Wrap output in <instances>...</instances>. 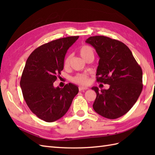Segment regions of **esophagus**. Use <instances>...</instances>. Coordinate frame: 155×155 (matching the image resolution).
I'll return each instance as SVG.
<instances>
[{
    "label": "esophagus",
    "instance_id": "esophagus-1",
    "mask_svg": "<svg viewBox=\"0 0 155 155\" xmlns=\"http://www.w3.org/2000/svg\"><path fill=\"white\" fill-rule=\"evenodd\" d=\"M87 89H88L87 87H78V90H79V91H86Z\"/></svg>",
    "mask_w": 155,
    "mask_h": 155
}]
</instances>
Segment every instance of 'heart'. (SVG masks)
Segmentation results:
<instances>
[{"instance_id":"b5f03b06","label":"heart","mask_w":155,"mask_h":155,"mask_svg":"<svg viewBox=\"0 0 155 155\" xmlns=\"http://www.w3.org/2000/svg\"><path fill=\"white\" fill-rule=\"evenodd\" d=\"M79 52L81 57H83L84 60H86L88 57H91V56H93L94 57L93 49L91 47H89V46H87V45L83 46V47L80 48ZM72 57V54H68L64 58V67L65 68H67L70 67ZM72 81L75 83L81 84V85H87L88 83H89V78H88V77L87 74H78L72 78Z\"/></svg>"}]
</instances>
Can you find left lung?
<instances>
[{
	"label": "left lung",
	"instance_id": "left-lung-1",
	"mask_svg": "<svg viewBox=\"0 0 155 155\" xmlns=\"http://www.w3.org/2000/svg\"><path fill=\"white\" fill-rule=\"evenodd\" d=\"M99 57L97 81L109 84L108 89L92 87L97 93L94 111L103 117L115 119L123 116L135 104L143 90V71L126 45L104 36L85 41Z\"/></svg>",
	"mask_w": 155,
	"mask_h": 155
}]
</instances>
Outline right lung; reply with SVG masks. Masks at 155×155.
Returning <instances> with one entry per match:
<instances>
[{
  "mask_svg": "<svg viewBox=\"0 0 155 155\" xmlns=\"http://www.w3.org/2000/svg\"><path fill=\"white\" fill-rule=\"evenodd\" d=\"M78 37L62 38L42 45L26 62L20 82L23 97L32 113L48 123L63 117L78 93L74 84H67L64 88L53 85L63 70L68 49Z\"/></svg>",
  "mask_w": 155,
  "mask_h": 155,
  "instance_id": "add662e5",
  "label": "right lung"
}]
</instances>
